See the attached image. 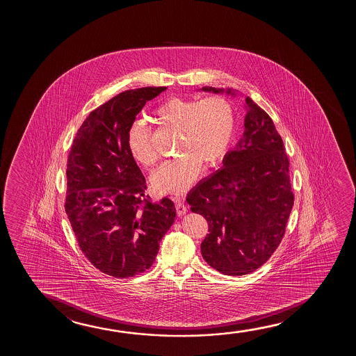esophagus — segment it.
Masks as SVG:
<instances>
[{
  "instance_id": "obj_1",
  "label": "esophagus",
  "mask_w": 356,
  "mask_h": 356,
  "mask_svg": "<svg viewBox=\"0 0 356 356\" xmlns=\"http://www.w3.org/2000/svg\"><path fill=\"white\" fill-rule=\"evenodd\" d=\"M175 200V207H176V214L179 215V216H182V215L186 214V211H187V208H186V205L184 203H181L179 200Z\"/></svg>"
}]
</instances>
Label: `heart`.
Returning <instances> with one entry per match:
<instances>
[{"mask_svg":"<svg viewBox=\"0 0 356 356\" xmlns=\"http://www.w3.org/2000/svg\"><path fill=\"white\" fill-rule=\"evenodd\" d=\"M156 122L180 132L177 154L153 174V186L164 195H181L190 188L200 165H216L229 151L236 127L232 103L224 96L204 98L172 97L154 111ZM127 147L134 159L152 166L156 156L149 147V130L145 124H134L127 134Z\"/></svg>","mask_w":356,"mask_h":356,"instance_id":"1","label":"heart"}]
</instances>
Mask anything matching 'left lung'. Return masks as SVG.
Instances as JSON below:
<instances>
[{
	"label": "left lung",
	"mask_w": 356,
	"mask_h": 356,
	"mask_svg": "<svg viewBox=\"0 0 356 356\" xmlns=\"http://www.w3.org/2000/svg\"><path fill=\"white\" fill-rule=\"evenodd\" d=\"M227 93V88H202ZM243 136L226 153L222 168L187 195L193 213L203 215L209 234L200 244L205 261L219 273L242 276L266 263L282 241L294 204L289 161L268 113L245 97Z\"/></svg>",
	"instance_id": "1"
}]
</instances>
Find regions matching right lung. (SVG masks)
Wrapping results in <instances>:
<instances>
[{
	"label": "right lung",
	"instance_id": "obj_1",
	"mask_svg": "<svg viewBox=\"0 0 356 356\" xmlns=\"http://www.w3.org/2000/svg\"><path fill=\"white\" fill-rule=\"evenodd\" d=\"M166 88L127 90L90 113L67 163L65 213L79 247L101 273L132 277L154 263L175 220L169 198L152 202L127 134L146 102Z\"/></svg>",
	"mask_w": 356,
	"mask_h": 356
}]
</instances>
